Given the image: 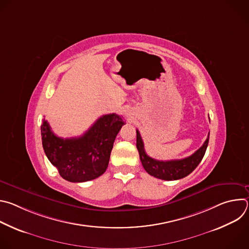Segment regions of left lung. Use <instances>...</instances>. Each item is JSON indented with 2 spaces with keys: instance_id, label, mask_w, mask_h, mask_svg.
Wrapping results in <instances>:
<instances>
[{
  "instance_id": "obj_1",
  "label": "left lung",
  "mask_w": 249,
  "mask_h": 249,
  "mask_svg": "<svg viewBox=\"0 0 249 249\" xmlns=\"http://www.w3.org/2000/svg\"><path fill=\"white\" fill-rule=\"evenodd\" d=\"M210 134V133H209ZM208 138L204 142L203 146L198 149L193 155L181 159V160H158L146 154L144 148V142L142 140L140 132L137 130V149L140 155V160L145 170L156 178L162 180H177L190 174L202 160L209 143Z\"/></svg>"
}]
</instances>
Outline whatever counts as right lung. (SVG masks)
Here are the masks:
<instances>
[{
	"label": "right lung",
	"mask_w": 249,
	"mask_h": 249,
	"mask_svg": "<svg viewBox=\"0 0 249 249\" xmlns=\"http://www.w3.org/2000/svg\"><path fill=\"white\" fill-rule=\"evenodd\" d=\"M120 115L99 117L81 137H57L44 119L41 125L42 146L50 162L64 179L85 182L97 178L108 166L115 138L124 125Z\"/></svg>",
	"instance_id": "1"
}]
</instances>
